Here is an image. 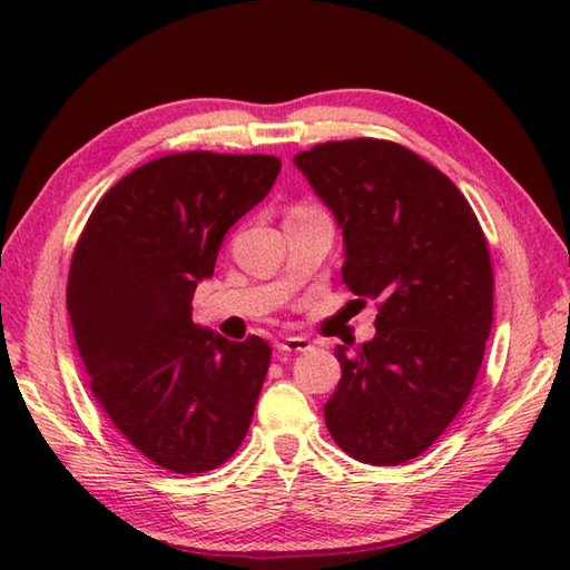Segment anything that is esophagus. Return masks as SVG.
I'll return each instance as SVG.
<instances>
[{
	"label": "esophagus",
	"mask_w": 570,
	"mask_h": 570,
	"mask_svg": "<svg viewBox=\"0 0 570 570\" xmlns=\"http://www.w3.org/2000/svg\"><path fill=\"white\" fill-rule=\"evenodd\" d=\"M274 345L278 353H306V350H311L308 337H301V335H284L278 337Z\"/></svg>",
	"instance_id": "34e87169"
}]
</instances>
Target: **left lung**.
I'll return each instance as SVG.
<instances>
[{
  "mask_svg": "<svg viewBox=\"0 0 570 570\" xmlns=\"http://www.w3.org/2000/svg\"><path fill=\"white\" fill-rule=\"evenodd\" d=\"M294 164L343 229V282L380 304L372 341L335 350L325 426L362 463H406L475 384L492 328L488 239L453 180L402 144L325 141Z\"/></svg>",
  "mask_w": 570,
  "mask_h": 570,
  "instance_id": "1",
  "label": "left lung"
}]
</instances>
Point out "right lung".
<instances>
[{
  "mask_svg": "<svg viewBox=\"0 0 570 570\" xmlns=\"http://www.w3.org/2000/svg\"><path fill=\"white\" fill-rule=\"evenodd\" d=\"M266 154H168L95 205L72 252L68 313L90 390L139 453L180 475L229 460L247 435L272 347L190 318L223 237L272 190Z\"/></svg>",
  "mask_w": 570,
  "mask_h": 570,
  "instance_id": "add662e5",
  "label": "right lung"
}]
</instances>
